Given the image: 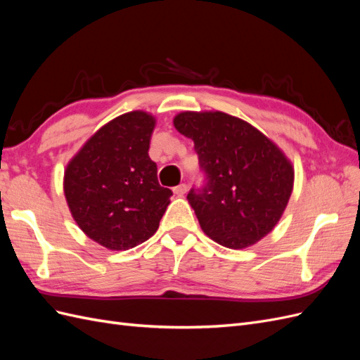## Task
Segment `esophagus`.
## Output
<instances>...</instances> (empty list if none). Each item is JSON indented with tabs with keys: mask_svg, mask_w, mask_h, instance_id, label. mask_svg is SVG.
I'll list each match as a JSON object with an SVG mask.
<instances>
[{
	"mask_svg": "<svg viewBox=\"0 0 360 360\" xmlns=\"http://www.w3.org/2000/svg\"><path fill=\"white\" fill-rule=\"evenodd\" d=\"M186 192H188V184H184V183H181V184H179V186L174 188V193H176L177 197H183V195Z\"/></svg>",
	"mask_w": 360,
	"mask_h": 360,
	"instance_id": "obj_1",
	"label": "esophagus"
}]
</instances>
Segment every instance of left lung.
<instances>
[{
    "instance_id": "8db88e82",
    "label": "left lung",
    "mask_w": 360,
    "mask_h": 360,
    "mask_svg": "<svg viewBox=\"0 0 360 360\" xmlns=\"http://www.w3.org/2000/svg\"><path fill=\"white\" fill-rule=\"evenodd\" d=\"M174 126L193 141L204 184L188 193L202 231L242 249L269 234L292 191L294 169L276 144L225 112H181Z\"/></svg>"
}]
</instances>
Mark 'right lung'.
<instances>
[{
	"instance_id": "right-lung-1",
	"label": "right lung",
	"mask_w": 360,
	"mask_h": 360,
	"mask_svg": "<svg viewBox=\"0 0 360 360\" xmlns=\"http://www.w3.org/2000/svg\"><path fill=\"white\" fill-rule=\"evenodd\" d=\"M155 124V117L144 111L114 118L86 141L64 172L73 219L111 250L148 240L169 204L172 192L160 186L148 156Z\"/></svg>"
}]
</instances>
